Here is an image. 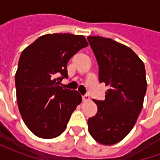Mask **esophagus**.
Here are the masks:
<instances>
[{"label": "esophagus", "instance_id": "esophagus-1", "mask_svg": "<svg viewBox=\"0 0 160 160\" xmlns=\"http://www.w3.org/2000/svg\"><path fill=\"white\" fill-rule=\"evenodd\" d=\"M82 100H83V102H87V101L90 100V97L88 95H84V96H82Z\"/></svg>", "mask_w": 160, "mask_h": 160}]
</instances>
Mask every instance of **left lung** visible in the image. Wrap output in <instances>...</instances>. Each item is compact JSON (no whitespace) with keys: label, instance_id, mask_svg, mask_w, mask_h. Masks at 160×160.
I'll return each instance as SVG.
<instances>
[{"label":"left lung","instance_id":"8db88e82","mask_svg":"<svg viewBox=\"0 0 160 160\" xmlns=\"http://www.w3.org/2000/svg\"><path fill=\"white\" fill-rule=\"evenodd\" d=\"M98 65V78L109 89L104 101L95 100L98 112L88 119V130L103 145L121 141L134 128L147 92L143 62L128 46L111 38L88 37Z\"/></svg>","mask_w":160,"mask_h":160}]
</instances>
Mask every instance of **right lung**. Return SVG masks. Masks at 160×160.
<instances>
[{"mask_svg":"<svg viewBox=\"0 0 160 160\" xmlns=\"http://www.w3.org/2000/svg\"><path fill=\"white\" fill-rule=\"evenodd\" d=\"M87 46L82 35L54 33L41 36L21 53L15 73L17 102L24 122L38 137L59 136L81 103L77 91L58 84L68 78V61Z\"/></svg>","mask_w":160,"mask_h":160,"instance_id":"1","label":"right lung"}]
</instances>
